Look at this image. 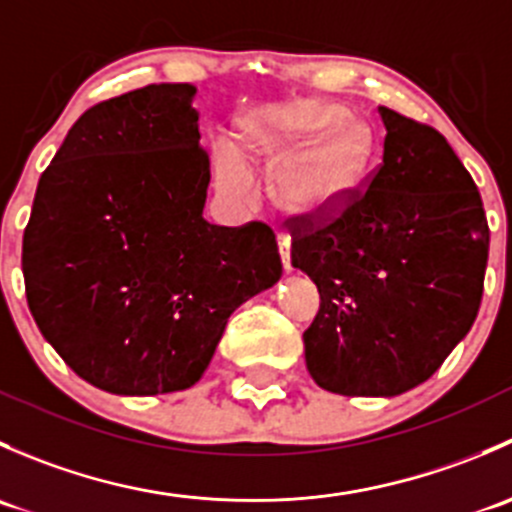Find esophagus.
Here are the masks:
<instances>
[{
    "instance_id": "34e87169",
    "label": "esophagus",
    "mask_w": 512,
    "mask_h": 512,
    "mask_svg": "<svg viewBox=\"0 0 512 512\" xmlns=\"http://www.w3.org/2000/svg\"><path fill=\"white\" fill-rule=\"evenodd\" d=\"M289 245H292V237L287 232H280L277 235V247H280V257H282V267L285 272H292V260H289Z\"/></svg>"
}]
</instances>
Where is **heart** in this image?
I'll use <instances>...</instances> for the list:
<instances>
[{"instance_id": "obj_1", "label": "heart", "mask_w": 512, "mask_h": 512, "mask_svg": "<svg viewBox=\"0 0 512 512\" xmlns=\"http://www.w3.org/2000/svg\"><path fill=\"white\" fill-rule=\"evenodd\" d=\"M232 143H218L215 180L235 203L252 200V170L272 173V200L292 218H327L352 200L371 153L366 126L334 103L299 101L280 116L245 121Z\"/></svg>"}]
</instances>
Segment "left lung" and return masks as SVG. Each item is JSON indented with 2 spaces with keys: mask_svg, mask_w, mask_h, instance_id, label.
Masks as SVG:
<instances>
[{
  "mask_svg": "<svg viewBox=\"0 0 512 512\" xmlns=\"http://www.w3.org/2000/svg\"><path fill=\"white\" fill-rule=\"evenodd\" d=\"M384 158L339 218L294 230L292 267L319 289L309 376L342 396L431 379L476 322L490 232L471 173L431 126L379 106Z\"/></svg>",
  "mask_w": 512,
  "mask_h": 512,
  "instance_id": "8db88e82",
  "label": "left lung"
}]
</instances>
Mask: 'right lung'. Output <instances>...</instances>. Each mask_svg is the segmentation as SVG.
I'll list each match as a JSON object with an SVG mask.
<instances>
[{"label":"right lung","mask_w":512,"mask_h":512,"mask_svg":"<svg viewBox=\"0 0 512 512\" xmlns=\"http://www.w3.org/2000/svg\"><path fill=\"white\" fill-rule=\"evenodd\" d=\"M193 84L89 108L41 173L22 270L36 327L96 389H190L240 304L282 277L267 225L203 218L210 160Z\"/></svg>","instance_id":"add662e5"}]
</instances>
